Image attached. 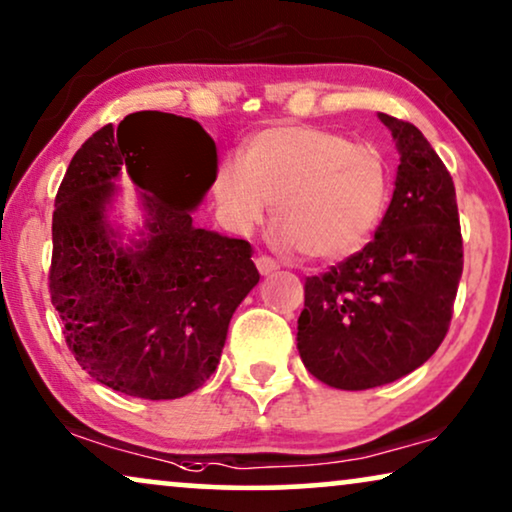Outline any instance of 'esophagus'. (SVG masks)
I'll return each instance as SVG.
<instances>
[{"mask_svg":"<svg viewBox=\"0 0 512 512\" xmlns=\"http://www.w3.org/2000/svg\"><path fill=\"white\" fill-rule=\"evenodd\" d=\"M255 264H257V271H260L262 276H269V274H274V271L278 269V262L274 260V257H269V255H260L255 260Z\"/></svg>","mask_w":512,"mask_h":512,"instance_id":"34e87169","label":"esophagus"}]
</instances>
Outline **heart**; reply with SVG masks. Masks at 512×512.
<instances>
[{"instance_id":"obj_1","label":"heart","mask_w":512,"mask_h":512,"mask_svg":"<svg viewBox=\"0 0 512 512\" xmlns=\"http://www.w3.org/2000/svg\"><path fill=\"white\" fill-rule=\"evenodd\" d=\"M213 194L224 220L248 231L276 201L278 238L313 260H339L370 241L391 196L384 154L318 126H274L229 156Z\"/></svg>"}]
</instances>
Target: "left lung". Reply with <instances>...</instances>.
I'll return each mask as SVG.
<instances>
[{"label": "left lung", "instance_id": "8db88e82", "mask_svg": "<svg viewBox=\"0 0 512 512\" xmlns=\"http://www.w3.org/2000/svg\"><path fill=\"white\" fill-rule=\"evenodd\" d=\"M379 119L400 152L391 206L374 241L306 278L297 320L306 370L344 391L391 384L438 351L463 271L452 175L417 126Z\"/></svg>", "mask_w": 512, "mask_h": 512}]
</instances>
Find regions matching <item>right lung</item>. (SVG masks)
Wrapping results in <instances>:
<instances>
[{"label":"right lung","mask_w":512,"mask_h":512,"mask_svg":"<svg viewBox=\"0 0 512 512\" xmlns=\"http://www.w3.org/2000/svg\"><path fill=\"white\" fill-rule=\"evenodd\" d=\"M121 169L148 213L131 249L106 222ZM215 173L213 138L166 112L102 126L72 156L53 210L49 292L67 349L100 384L173 400L220 363L229 320L260 274L248 241L192 224Z\"/></svg>","instance_id":"right-lung-1"}]
</instances>
